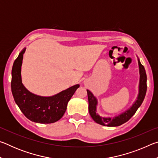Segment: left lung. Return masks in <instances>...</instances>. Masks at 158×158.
<instances>
[{
    "label": "left lung",
    "mask_w": 158,
    "mask_h": 158,
    "mask_svg": "<svg viewBox=\"0 0 158 158\" xmlns=\"http://www.w3.org/2000/svg\"><path fill=\"white\" fill-rule=\"evenodd\" d=\"M139 68V93L136 101L130 109L127 111H124L123 113L115 116L114 118L111 117H102L98 115L96 112L97 110L98 100L93 93L89 90H87L88 98H89V111L90 116L92 117L93 121L97 123L104 125V126L108 127H116L119 126L122 124L125 123L132 118L135 112L137 111L138 108L142 104L143 101L145 98L146 90H147V77L144 67L141 65L139 59L138 58Z\"/></svg>",
    "instance_id": "left-lung-1"
}]
</instances>
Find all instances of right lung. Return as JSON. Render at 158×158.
Instances as JSON below:
<instances>
[{
  "label": "right lung",
  "instance_id": "obj_1",
  "mask_svg": "<svg viewBox=\"0 0 158 158\" xmlns=\"http://www.w3.org/2000/svg\"><path fill=\"white\" fill-rule=\"evenodd\" d=\"M24 48L15 60L12 69L11 89L15 101L21 112L30 121L48 124L58 121L65 114L69 100L79 87L76 84L49 97L33 94L22 84L21 70Z\"/></svg>",
  "mask_w": 158,
  "mask_h": 158
}]
</instances>
